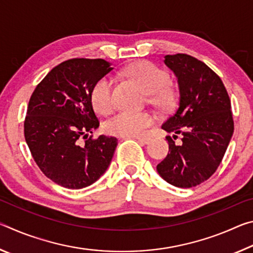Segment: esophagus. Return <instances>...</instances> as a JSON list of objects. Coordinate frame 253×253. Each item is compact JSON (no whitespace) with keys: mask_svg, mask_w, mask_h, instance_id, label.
<instances>
[{"mask_svg":"<svg viewBox=\"0 0 253 253\" xmlns=\"http://www.w3.org/2000/svg\"><path fill=\"white\" fill-rule=\"evenodd\" d=\"M132 138L136 139L137 142H139L140 144H143V145H146V144L151 142V138H149V137H132Z\"/></svg>","mask_w":253,"mask_h":253,"instance_id":"esophagus-1","label":"esophagus"}]
</instances>
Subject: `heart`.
Segmentation results:
<instances>
[{"instance_id":"heart-1","label":"heart","mask_w":253,"mask_h":253,"mask_svg":"<svg viewBox=\"0 0 253 253\" xmlns=\"http://www.w3.org/2000/svg\"><path fill=\"white\" fill-rule=\"evenodd\" d=\"M130 79L135 80L143 90L148 93L149 101L158 107H168L174 100V91L169 87V77L165 70L148 61H139L126 71ZM91 102L100 114H108L114 107L113 81L104 77L97 81L90 93ZM155 117L152 114L122 111L109 118L105 124L106 130L111 135L122 137H138L146 132Z\"/></svg>"}]
</instances>
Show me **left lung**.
Segmentation results:
<instances>
[{"label":"left lung","instance_id":"obj_1","mask_svg":"<svg viewBox=\"0 0 253 253\" xmlns=\"http://www.w3.org/2000/svg\"><path fill=\"white\" fill-rule=\"evenodd\" d=\"M164 62L176 76L179 97L162 125L173 137H166L168 156L156 169L172 185L193 187L212 176L228 148L234 130L231 101L220 77L204 62L184 53L165 55Z\"/></svg>","mask_w":253,"mask_h":253}]
</instances>
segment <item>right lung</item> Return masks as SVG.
<instances>
[{
    "label": "right lung",
    "mask_w": 253,
    "mask_h": 253,
    "mask_svg": "<svg viewBox=\"0 0 253 253\" xmlns=\"http://www.w3.org/2000/svg\"><path fill=\"white\" fill-rule=\"evenodd\" d=\"M111 70L104 59L67 60L44 77L30 98L25 142L42 173L58 185L89 186L108 169L117 138L89 135L99 127L92 87Z\"/></svg>",
    "instance_id": "add662e5"
}]
</instances>
